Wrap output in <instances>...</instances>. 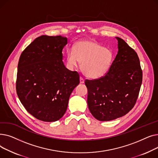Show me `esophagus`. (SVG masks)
I'll use <instances>...</instances> for the list:
<instances>
[{"mask_svg": "<svg viewBox=\"0 0 158 158\" xmlns=\"http://www.w3.org/2000/svg\"><path fill=\"white\" fill-rule=\"evenodd\" d=\"M80 83H81V84L85 83V79L83 77H80Z\"/></svg>", "mask_w": 158, "mask_h": 158, "instance_id": "esophagus-1", "label": "esophagus"}]
</instances>
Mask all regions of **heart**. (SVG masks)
<instances>
[{"label":"heart","instance_id":"b5f03b06","mask_svg":"<svg viewBox=\"0 0 158 158\" xmlns=\"http://www.w3.org/2000/svg\"><path fill=\"white\" fill-rule=\"evenodd\" d=\"M114 59L111 50L93 40H81L70 48L66 54V61L71 68L77 67L81 62L83 73L89 78L102 77L109 71Z\"/></svg>","mask_w":158,"mask_h":158}]
</instances>
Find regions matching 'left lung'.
Returning a JSON list of instances; mask_svg holds the SVG:
<instances>
[{"mask_svg":"<svg viewBox=\"0 0 158 158\" xmlns=\"http://www.w3.org/2000/svg\"><path fill=\"white\" fill-rule=\"evenodd\" d=\"M118 40V53L109 71L95 80L85 81L88 108L100 121L122 117L134 107L142 82V70L136 52L125 41Z\"/></svg>","mask_w":158,"mask_h":158,"instance_id":"left-lung-1","label":"left lung"}]
</instances>
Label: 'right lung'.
<instances>
[{
	"label": "right lung",
	"instance_id": "add662e5",
	"mask_svg": "<svg viewBox=\"0 0 158 158\" xmlns=\"http://www.w3.org/2000/svg\"><path fill=\"white\" fill-rule=\"evenodd\" d=\"M67 38L42 35L22 52L18 64L16 93L33 117L44 122L60 120L79 75L65 67L62 51Z\"/></svg>",
	"mask_w": 158,
	"mask_h": 158
}]
</instances>
